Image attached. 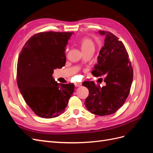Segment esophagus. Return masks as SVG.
Instances as JSON below:
<instances>
[{"mask_svg": "<svg viewBox=\"0 0 153 153\" xmlns=\"http://www.w3.org/2000/svg\"><path fill=\"white\" fill-rule=\"evenodd\" d=\"M81 85H82V84L80 82H75V85L76 87H80V86H81Z\"/></svg>", "mask_w": 153, "mask_h": 153, "instance_id": "obj_1", "label": "esophagus"}]
</instances>
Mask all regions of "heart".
Returning <instances> with one entry per match:
<instances>
[{
  "label": "heart",
  "mask_w": 153,
  "mask_h": 153,
  "mask_svg": "<svg viewBox=\"0 0 153 153\" xmlns=\"http://www.w3.org/2000/svg\"><path fill=\"white\" fill-rule=\"evenodd\" d=\"M82 50H85L91 48H94V43L91 38L85 37L80 41Z\"/></svg>",
  "instance_id": "1"
}]
</instances>
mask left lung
Returning a JSON list of instances; mask_svg holds the SVG:
<instances>
[{"mask_svg": "<svg viewBox=\"0 0 153 153\" xmlns=\"http://www.w3.org/2000/svg\"><path fill=\"white\" fill-rule=\"evenodd\" d=\"M98 32L105 36V44L92 74L95 76L105 75L106 85L101 87L93 81H85L82 85L89 91L85 101L87 109L92 114L103 116L116 112L124 103L130 91L133 71L122 41L110 32Z\"/></svg>", "mask_w": 153, "mask_h": 153, "instance_id": "1", "label": "left lung"}]
</instances>
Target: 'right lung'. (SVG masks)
<instances>
[{"mask_svg":"<svg viewBox=\"0 0 153 153\" xmlns=\"http://www.w3.org/2000/svg\"><path fill=\"white\" fill-rule=\"evenodd\" d=\"M73 32H44L25 43L17 63L18 89L26 103L39 117L53 118L64 113L75 90L73 84H61L53 69L65 65L66 47Z\"/></svg>","mask_w":153,"mask_h":153,"instance_id":"add662e5","label":"right lung"}]
</instances>
